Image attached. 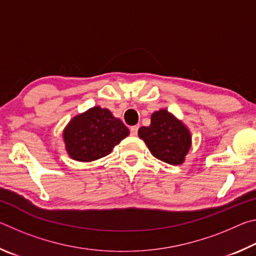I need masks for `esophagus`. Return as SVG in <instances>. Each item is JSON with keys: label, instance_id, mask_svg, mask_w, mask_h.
Returning a JSON list of instances; mask_svg holds the SVG:
<instances>
[{"label": "esophagus", "instance_id": "1", "mask_svg": "<svg viewBox=\"0 0 256 256\" xmlns=\"http://www.w3.org/2000/svg\"><path fill=\"white\" fill-rule=\"evenodd\" d=\"M138 126H131V128H130V133H131L132 136H138Z\"/></svg>", "mask_w": 256, "mask_h": 256}]
</instances>
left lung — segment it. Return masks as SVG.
<instances>
[{"label": "left lung", "instance_id": "left-lung-1", "mask_svg": "<svg viewBox=\"0 0 256 256\" xmlns=\"http://www.w3.org/2000/svg\"><path fill=\"white\" fill-rule=\"evenodd\" d=\"M138 133L156 158L170 164H183L190 148L188 128L166 110L154 112L151 124Z\"/></svg>", "mask_w": 256, "mask_h": 256}]
</instances>
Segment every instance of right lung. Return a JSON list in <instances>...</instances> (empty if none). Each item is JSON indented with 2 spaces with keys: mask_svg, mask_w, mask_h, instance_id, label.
Returning a JSON list of instances; mask_svg holds the SVG:
<instances>
[{
  "mask_svg": "<svg viewBox=\"0 0 256 256\" xmlns=\"http://www.w3.org/2000/svg\"><path fill=\"white\" fill-rule=\"evenodd\" d=\"M128 134V128L110 110L96 106L73 118L64 128L63 138L72 159L88 162L110 154Z\"/></svg>",
  "mask_w": 256,
  "mask_h": 256,
  "instance_id": "add662e5",
  "label": "right lung"
}]
</instances>
